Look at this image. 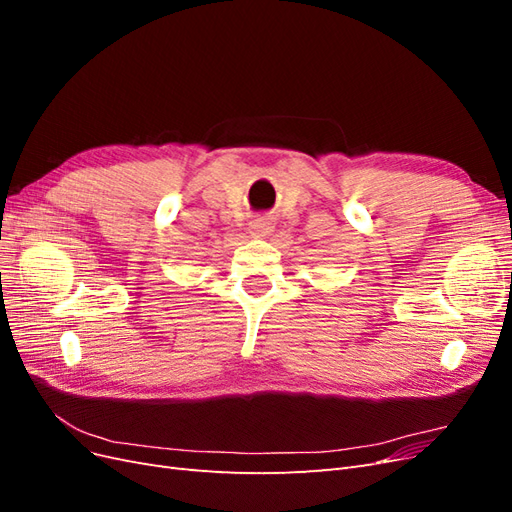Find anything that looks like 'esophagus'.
I'll list each match as a JSON object with an SVG mask.
<instances>
[{
  "label": "esophagus",
  "mask_w": 512,
  "mask_h": 512,
  "mask_svg": "<svg viewBox=\"0 0 512 512\" xmlns=\"http://www.w3.org/2000/svg\"><path fill=\"white\" fill-rule=\"evenodd\" d=\"M271 230H273V226L267 218H256V220L250 222V232L254 237H265V235H269Z\"/></svg>",
  "instance_id": "esophagus-1"
}]
</instances>
